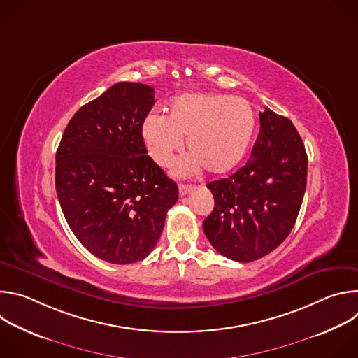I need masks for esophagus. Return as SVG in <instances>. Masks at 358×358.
Returning <instances> with one entry per match:
<instances>
[{
  "label": "esophagus",
  "instance_id": "esophagus-1",
  "mask_svg": "<svg viewBox=\"0 0 358 358\" xmlns=\"http://www.w3.org/2000/svg\"><path fill=\"white\" fill-rule=\"evenodd\" d=\"M194 187L192 185H185V184H180L178 185V192H180V195L181 196H184V195H187L191 189H192Z\"/></svg>",
  "mask_w": 358,
  "mask_h": 358
}]
</instances>
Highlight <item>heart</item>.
I'll list each match as a JSON object with an SVG mask.
<instances>
[{
    "label": "heart",
    "instance_id": "obj_1",
    "mask_svg": "<svg viewBox=\"0 0 358 358\" xmlns=\"http://www.w3.org/2000/svg\"><path fill=\"white\" fill-rule=\"evenodd\" d=\"M257 130V116L245 99L214 92H188L174 97L167 116L148 113L140 127L141 140L156 164L169 167L182 148L189 156L177 167V176H189L202 167L210 176L232 171L245 157Z\"/></svg>",
    "mask_w": 358,
    "mask_h": 358
}]
</instances>
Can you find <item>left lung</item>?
Here are the masks:
<instances>
[{"mask_svg": "<svg viewBox=\"0 0 358 358\" xmlns=\"http://www.w3.org/2000/svg\"><path fill=\"white\" fill-rule=\"evenodd\" d=\"M248 163L229 178L210 182L213 213L202 228L222 257L252 262L290 234L306 189L308 155L293 123L269 108Z\"/></svg>", "mask_w": 358, "mask_h": 358, "instance_id": "left-lung-1", "label": "left lung"}]
</instances>
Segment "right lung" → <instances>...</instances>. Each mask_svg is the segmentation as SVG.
I'll list each match as a JSON object with an SVG mask.
<instances>
[{"label":"right lung","mask_w":358,"mask_h":358,"mask_svg":"<svg viewBox=\"0 0 358 358\" xmlns=\"http://www.w3.org/2000/svg\"><path fill=\"white\" fill-rule=\"evenodd\" d=\"M152 105L151 86L119 82L73 115L57 151L55 185L69 228L94 257L116 265L150 255L178 199L177 184L141 140Z\"/></svg>","instance_id":"1"}]
</instances>
